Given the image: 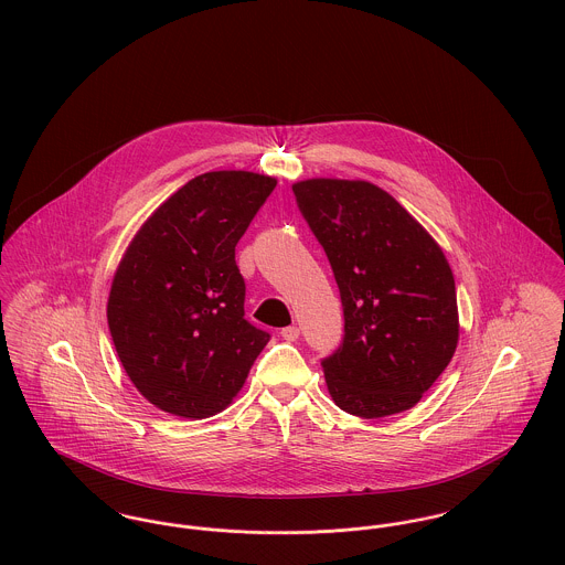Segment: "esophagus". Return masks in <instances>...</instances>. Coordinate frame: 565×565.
Segmentation results:
<instances>
[{"mask_svg":"<svg viewBox=\"0 0 565 565\" xmlns=\"http://www.w3.org/2000/svg\"><path fill=\"white\" fill-rule=\"evenodd\" d=\"M280 337H282L285 341H296V339L300 337V328H298V326H287V328L280 330Z\"/></svg>","mask_w":565,"mask_h":565,"instance_id":"esophagus-1","label":"esophagus"}]
</instances>
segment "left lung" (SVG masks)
<instances>
[{"mask_svg": "<svg viewBox=\"0 0 565 565\" xmlns=\"http://www.w3.org/2000/svg\"><path fill=\"white\" fill-rule=\"evenodd\" d=\"M294 193L343 305V341L322 361L332 401L367 419L415 406L459 341L455 276L441 247L372 182L311 178Z\"/></svg>", "mask_w": 565, "mask_h": 565, "instance_id": "left-lung-1", "label": "left lung"}]
</instances>
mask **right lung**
Listing matches in <instances>:
<instances>
[{"mask_svg":"<svg viewBox=\"0 0 565 565\" xmlns=\"http://www.w3.org/2000/svg\"><path fill=\"white\" fill-rule=\"evenodd\" d=\"M276 186L254 171L195 175L146 220L113 276L106 318L132 385L204 419L242 392L269 332L243 318L235 247Z\"/></svg>","mask_w":565,"mask_h":565,"instance_id":"add662e5","label":"right lung"}]
</instances>
